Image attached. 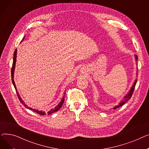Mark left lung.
Segmentation results:
<instances>
[{
	"instance_id": "8db88e82",
	"label": "left lung",
	"mask_w": 149,
	"mask_h": 149,
	"mask_svg": "<svg viewBox=\"0 0 149 149\" xmlns=\"http://www.w3.org/2000/svg\"><path fill=\"white\" fill-rule=\"evenodd\" d=\"M135 61H136L137 60H138V56H136V55H135ZM137 75V74H136ZM136 81H137V79H136L134 81V83H133L132 87L130 88V89L129 90V91L128 92V93H127V94L124 96L123 100L121 101V102L119 103L118 105L117 106H115V107H113V109H116V108H118L120 106H122L123 104H124L125 103H126V102H127V101L130 99L132 95V93L133 92H134V89H135V85H136Z\"/></svg>"
}]
</instances>
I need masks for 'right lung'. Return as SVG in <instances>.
I'll return each mask as SVG.
<instances>
[{"label": "right lung", "instance_id": "1", "mask_svg": "<svg viewBox=\"0 0 149 149\" xmlns=\"http://www.w3.org/2000/svg\"><path fill=\"white\" fill-rule=\"evenodd\" d=\"M25 36H24V37L23 38V39H22V40L21 41V42L23 40V39L25 38ZM17 51V49H16L15 50V51H14V52L13 63V66H12V69H11V80H12L13 84L14 86V88H15V91H16L17 95V96H18V97H19V100H20V103H21L22 104H23V105H24L26 107H27L28 109H30V110L33 111H34V112H36V113H37L38 114L41 115H46V114L49 115V114L53 113H54V112H56L58 111L59 110V109L61 108V107L62 106L63 104V103H64V101H65V92H66V91L64 92V96H63V97L62 98V100H61V101H60V102L56 107H53V108H51V109H50V110L48 111L47 112H45V111H39V110H38V109H33V108L28 107V106L25 103V102H24V101H23V100L22 99V98L20 97V95H19V92H18V91H17V88H16V86H15V83H14V70H15V63H16Z\"/></svg>", "mask_w": 149, "mask_h": 149}]
</instances>
